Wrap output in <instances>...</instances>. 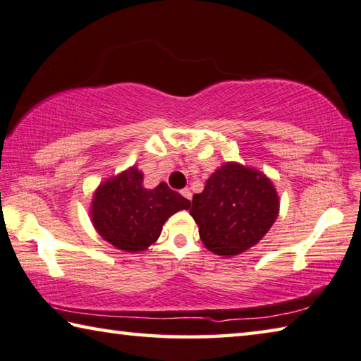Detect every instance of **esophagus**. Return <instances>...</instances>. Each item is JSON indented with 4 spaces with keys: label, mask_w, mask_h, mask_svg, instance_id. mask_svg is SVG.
<instances>
[{
    "label": "esophagus",
    "mask_w": 361,
    "mask_h": 361,
    "mask_svg": "<svg viewBox=\"0 0 361 361\" xmlns=\"http://www.w3.org/2000/svg\"><path fill=\"white\" fill-rule=\"evenodd\" d=\"M180 193H182V197H184L185 200H188V202H190V200H192V192H190V188H184V190H182Z\"/></svg>",
    "instance_id": "1"
}]
</instances>
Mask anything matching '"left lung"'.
<instances>
[{"mask_svg":"<svg viewBox=\"0 0 361 361\" xmlns=\"http://www.w3.org/2000/svg\"><path fill=\"white\" fill-rule=\"evenodd\" d=\"M279 195L262 173L226 163L193 195L190 214L200 238L217 256H236L259 243L279 216Z\"/></svg>","mask_w":361,"mask_h":361,"instance_id":"obj_1","label":"left lung"}]
</instances>
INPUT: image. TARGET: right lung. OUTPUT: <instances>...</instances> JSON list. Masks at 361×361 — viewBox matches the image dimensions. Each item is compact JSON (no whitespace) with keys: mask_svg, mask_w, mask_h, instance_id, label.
Listing matches in <instances>:
<instances>
[{"mask_svg":"<svg viewBox=\"0 0 361 361\" xmlns=\"http://www.w3.org/2000/svg\"><path fill=\"white\" fill-rule=\"evenodd\" d=\"M142 177L133 166L104 182L92 200L91 219L99 235L128 252L147 250L158 240L169 216L190 208V202L166 182L149 190L142 185Z\"/></svg>","mask_w":361,"mask_h":361,"instance_id":"obj_1","label":"right lung"}]
</instances>
